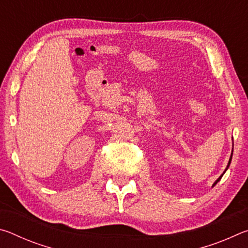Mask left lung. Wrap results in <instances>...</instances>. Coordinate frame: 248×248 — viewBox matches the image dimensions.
Wrapping results in <instances>:
<instances>
[{"label": "left lung", "instance_id": "left-lung-1", "mask_svg": "<svg viewBox=\"0 0 248 248\" xmlns=\"http://www.w3.org/2000/svg\"><path fill=\"white\" fill-rule=\"evenodd\" d=\"M231 159H232V155H231V158H230V161H229V164H228V167H226V170H228V169H229V166H230V164H231ZM225 170H224V171H225ZM223 174H224V173H223ZM223 174H222V175L220 176V177H219V178H217V179L216 180V183H215V184H213V186H215V185H217V182H219V180H220V179L222 178V176H223Z\"/></svg>", "mask_w": 248, "mask_h": 248}]
</instances>
